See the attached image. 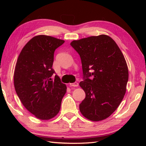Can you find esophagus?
Returning a JSON list of instances; mask_svg holds the SVG:
<instances>
[{
  "label": "esophagus",
  "mask_w": 146,
  "mask_h": 146,
  "mask_svg": "<svg viewBox=\"0 0 146 146\" xmlns=\"http://www.w3.org/2000/svg\"><path fill=\"white\" fill-rule=\"evenodd\" d=\"M70 86H74V87H76V86H78V83L77 82H74L72 83H70Z\"/></svg>",
  "instance_id": "34e87169"
}]
</instances>
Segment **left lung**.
<instances>
[{
	"instance_id": "8db88e82",
	"label": "left lung",
	"mask_w": 146,
	"mask_h": 146,
	"mask_svg": "<svg viewBox=\"0 0 146 146\" xmlns=\"http://www.w3.org/2000/svg\"><path fill=\"white\" fill-rule=\"evenodd\" d=\"M70 45L79 54L82 64L83 81L80 86L86 97L80 110L92 121L107 119L125 94L129 71L125 58L116 42L107 35L73 41Z\"/></svg>"
}]
</instances>
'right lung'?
<instances>
[{"label":"right lung","instance_id":"obj_1","mask_svg":"<svg viewBox=\"0 0 146 146\" xmlns=\"http://www.w3.org/2000/svg\"><path fill=\"white\" fill-rule=\"evenodd\" d=\"M64 41L39 35L24 46L15 64V92L26 109L41 120L55 117L60 110L66 86L52 69L54 52Z\"/></svg>","mask_w":146,"mask_h":146}]
</instances>
